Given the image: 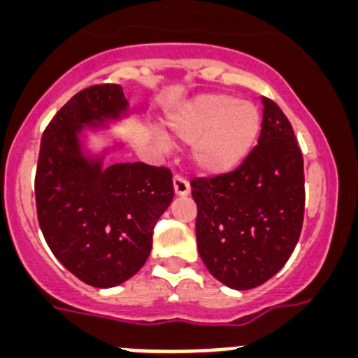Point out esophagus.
<instances>
[{
    "mask_svg": "<svg viewBox=\"0 0 358 358\" xmlns=\"http://www.w3.org/2000/svg\"><path fill=\"white\" fill-rule=\"evenodd\" d=\"M173 192H176L177 197H186L189 194V185L185 177L176 176L173 177Z\"/></svg>",
    "mask_w": 358,
    "mask_h": 358,
    "instance_id": "esophagus-1",
    "label": "esophagus"
}]
</instances>
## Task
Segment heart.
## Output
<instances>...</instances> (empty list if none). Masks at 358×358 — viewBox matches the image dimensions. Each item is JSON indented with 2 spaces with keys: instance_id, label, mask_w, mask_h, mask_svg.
<instances>
[{
  "instance_id": "heart-1",
  "label": "heart",
  "mask_w": 358,
  "mask_h": 358,
  "mask_svg": "<svg viewBox=\"0 0 358 358\" xmlns=\"http://www.w3.org/2000/svg\"><path fill=\"white\" fill-rule=\"evenodd\" d=\"M170 132L182 143L194 145L195 166L204 173L236 169L260 134V113L251 102H236L227 94H201L166 118Z\"/></svg>"
}]
</instances>
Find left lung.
<instances>
[{
	"label": "left lung",
	"mask_w": 358,
	"mask_h": 358,
	"mask_svg": "<svg viewBox=\"0 0 358 358\" xmlns=\"http://www.w3.org/2000/svg\"><path fill=\"white\" fill-rule=\"evenodd\" d=\"M258 145L229 173L197 177L195 235L211 276L235 290H249L274 276L292 255L303 227L305 172L292 125L262 96Z\"/></svg>",
	"instance_id": "8db88e82"
}]
</instances>
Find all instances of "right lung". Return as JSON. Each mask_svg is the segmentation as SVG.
<instances>
[{
	"label": "right lung",
	"mask_w": 358,
	"mask_h": 358,
	"mask_svg": "<svg viewBox=\"0 0 358 358\" xmlns=\"http://www.w3.org/2000/svg\"><path fill=\"white\" fill-rule=\"evenodd\" d=\"M129 115L122 85L82 90L62 107L41 140L36 173L37 218L55 258L96 289L134 276L152 249V231L173 199L164 166L115 163L110 150L87 152L85 131H102Z\"/></svg>",
	"instance_id": "add662e5"
}]
</instances>
